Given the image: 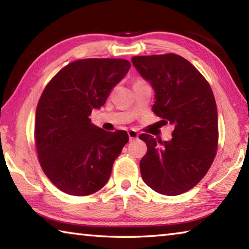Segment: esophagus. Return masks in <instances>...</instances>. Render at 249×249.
<instances>
[{
  "mask_svg": "<svg viewBox=\"0 0 249 249\" xmlns=\"http://www.w3.org/2000/svg\"><path fill=\"white\" fill-rule=\"evenodd\" d=\"M127 133H128L129 141H134V140H137V138H138V133L135 129H129Z\"/></svg>",
  "mask_w": 249,
  "mask_h": 249,
  "instance_id": "obj_1",
  "label": "esophagus"
}]
</instances>
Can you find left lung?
<instances>
[{"label":"left lung","instance_id":"8db88e82","mask_svg":"<svg viewBox=\"0 0 249 249\" xmlns=\"http://www.w3.org/2000/svg\"><path fill=\"white\" fill-rule=\"evenodd\" d=\"M132 62L155 91L154 112L175 126L168 142L140 135L147 145L140 162L142 178L160 195H181L199 183L216 155L217 108L212 89L178 54L136 56Z\"/></svg>","mask_w":249,"mask_h":249}]
</instances>
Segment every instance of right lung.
Instances as JSON below:
<instances>
[{"instance_id":"add662e5","label":"right lung","mask_w":249,"mask_h":249,"mask_svg":"<svg viewBox=\"0 0 249 249\" xmlns=\"http://www.w3.org/2000/svg\"><path fill=\"white\" fill-rule=\"evenodd\" d=\"M129 68L124 59H82L62 68L45 88L36 109V149L46 176L61 191L89 196L108 181L128 134L107 132L89 116Z\"/></svg>"}]
</instances>
